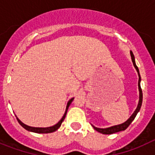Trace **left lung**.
<instances>
[{"label": "left lung", "instance_id": "1", "mask_svg": "<svg viewBox=\"0 0 155 155\" xmlns=\"http://www.w3.org/2000/svg\"><path fill=\"white\" fill-rule=\"evenodd\" d=\"M130 56H131V59H132V62L134 64V68H136L137 71L138 73V76H139V80H138V88H139V102H138L137 107L136 110L134 111V113H133L132 116L125 122L124 124H119V125H116V126H113V127H108V128H97V127H94L92 126L93 128L95 130L98 132L101 133L102 134H115V133L120 132V131H123L125 130L126 129L130 126V124H131L133 122V120H134V118L136 117L137 114L138 113V112L140 109V107H141L142 105V100H143V93H142V89L141 87H140V81H141V78H140V72H139V69H138L137 66L136 65V63H135V58H134V53H133L132 51H130Z\"/></svg>", "mask_w": 155, "mask_h": 155}]
</instances>
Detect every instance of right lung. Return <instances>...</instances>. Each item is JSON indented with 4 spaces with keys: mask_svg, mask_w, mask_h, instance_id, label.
I'll use <instances>...</instances> for the list:
<instances>
[{
    "mask_svg": "<svg viewBox=\"0 0 155 155\" xmlns=\"http://www.w3.org/2000/svg\"><path fill=\"white\" fill-rule=\"evenodd\" d=\"M73 100H74V98H71L69 101H68V105H67V107H66L65 113H64V116H63L62 119H61V120H60V121H59L57 124H56V125L53 126V127H29V126H27V125H25V124H24L21 121V120H18V118H17V120H18V122L19 123V124H20V125H21L23 128L25 129L26 130L30 131V132L37 133V134H49V133H53V132H54V131L57 130H58V129L60 128V127L61 126V124H62L63 121H64V119H65V117H66V115H67V112H68V108H69L70 105H71V103L72 102V101H73Z\"/></svg>",
    "mask_w": 155,
    "mask_h": 155,
    "instance_id": "add662e5",
    "label": "right lung"
}]
</instances>
